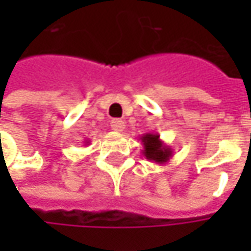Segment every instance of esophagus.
<instances>
[{
  "label": "esophagus",
  "mask_w": 251,
  "mask_h": 251,
  "mask_svg": "<svg viewBox=\"0 0 251 251\" xmlns=\"http://www.w3.org/2000/svg\"><path fill=\"white\" fill-rule=\"evenodd\" d=\"M111 128L114 131H117V132H121V131H124L126 128V123L120 119H114V120H111L110 123Z\"/></svg>",
  "instance_id": "34e87169"
}]
</instances>
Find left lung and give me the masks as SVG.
I'll return each mask as SVG.
<instances>
[{"label":"left lung","mask_w":251,"mask_h":251,"mask_svg":"<svg viewBox=\"0 0 251 251\" xmlns=\"http://www.w3.org/2000/svg\"><path fill=\"white\" fill-rule=\"evenodd\" d=\"M142 142V155L151 162H155L158 165L168 163L170 158H173V150L168 147L163 141L160 140L159 134H144L140 137Z\"/></svg>","instance_id":"left-lung-1"}]
</instances>
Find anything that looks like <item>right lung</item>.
<instances>
[{
  "mask_svg": "<svg viewBox=\"0 0 251 251\" xmlns=\"http://www.w3.org/2000/svg\"><path fill=\"white\" fill-rule=\"evenodd\" d=\"M85 145H89V141H88V140L85 141Z\"/></svg>",
  "mask_w": 251,
  "mask_h": 251,
  "instance_id": "1",
  "label": "right lung"
}]
</instances>
